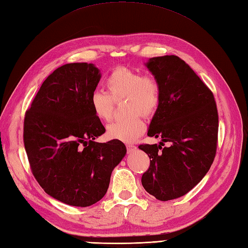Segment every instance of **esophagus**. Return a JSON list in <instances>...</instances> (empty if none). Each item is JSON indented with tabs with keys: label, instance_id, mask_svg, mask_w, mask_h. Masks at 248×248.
Returning <instances> with one entry per match:
<instances>
[{
	"label": "esophagus",
	"instance_id": "obj_1",
	"mask_svg": "<svg viewBox=\"0 0 248 248\" xmlns=\"http://www.w3.org/2000/svg\"><path fill=\"white\" fill-rule=\"evenodd\" d=\"M126 148H127L128 153H131V152H134L136 150L137 146L134 145V144H127V145H126Z\"/></svg>",
	"mask_w": 248,
	"mask_h": 248
}]
</instances>
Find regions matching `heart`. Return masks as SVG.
<instances>
[{
    "label": "heart",
    "mask_w": 248,
    "mask_h": 248,
    "mask_svg": "<svg viewBox=\"0 0 248 248\" xmlns=\"http://www.w3.org/2000/svg\"><path fill=\"white\" fill-rule=\"evenodd\" d=\"M107 92L96 90L90 96L93 113L101 121L111 119L114 101L125 98L124 111L127 117L110 123V139L133 142L144 133L145 124L139 114L150 118L155 114L161 100L160 81L153 74H141L137 70L119 67L113 69L104 81Z\"/></svg>",
    "instance_id": "heart-1"
}]
</instances>
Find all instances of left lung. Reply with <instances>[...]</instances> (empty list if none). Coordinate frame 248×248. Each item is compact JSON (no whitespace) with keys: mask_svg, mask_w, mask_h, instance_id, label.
I'll return each mask as SVG.
<instances>
[{"mask_svg":"<svg viewBox=\"0 0 248 248\" xmlns=\"http://www.w3.org/2000/svg\"><path fill=\"white\" fill-rule=\"evenodd\" d=\"M146 67L161 85L160 104L147 136L159 137L161 142L139 145L151 159L141 183L151 195L166 202L188 193L210 169L217 146L218 114L211 90L178 56L153 57Z\"/></svg>","mask_w":248,"mask_h":248,"instance_id":"obj_1","label":"left lung"}]
</instances>
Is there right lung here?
<instances>
[{
	"label": "right lung",
	"instance_id": "right-lung-1",
	"mask_svg": "<svg viewBox=\"0 0 248 248\" xmlns=\"http://www.w3.org/2000/svg\"><path fill=\"white\" fill-rule=\"evenodd\" d=\"M101 73L94 64L67 63L43 81L25 112L23 141L32 175L49 196L88 207L106 194L113 169L126 154L105 133L90 105Z\"/></svg>",
	"mask_w": 248,
	"mask_h": 248
}]
</instances>
